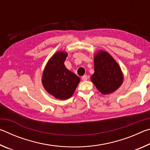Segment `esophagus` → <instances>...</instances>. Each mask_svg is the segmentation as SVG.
Instances as JSON below:
<instances>
[{"label":"esophagus","mask_w":150,"mask_h":150,"mask_svg":"<svg viewBox=\"0 0 150 150\" xmlns=\"http://www.w3.org/2000/svg\"><path fill=\"white\" fill-rule=\"evenodd\" d=\"M87 79H88L87 75H84V76H83V77H82V80L83 81H87Z\"/></svg>","instance_id":"1"}]
</instances>
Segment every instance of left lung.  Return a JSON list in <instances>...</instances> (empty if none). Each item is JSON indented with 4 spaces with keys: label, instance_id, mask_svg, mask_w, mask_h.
Returning a JSON list of instances; mask_svg holds the SVG:
<instances>
[{
    "label": "left lung",
    "instance_id": "8db88e82",
    "mask_svg": "<svg viewBox=\"0 0 150 150\" xmlns=\"http://www.w3.org/2000/svg\"><path fill=\"white\" fill-rule=\"evenodd\" d=\"M95 73L91 81L97 89L104 95L112 93L122 85L123 75L116 61L105 51L95 56Z\"/></svg>",
    "mask_w": 150,
    "mask_h": 150
}]
</instances>
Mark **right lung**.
<instances>
[{
  "label": "right lung",
  "mask_w": 150,
  "mask_h": 150,
  "mask_svg": "<svg viewBox=\"0 0 150 150\" xmlns=\"http://www.w3.org/2000/svg\"><path fill=\"white\" fill-rule=\"evenodd\" d=\"M67 54L57 52L47 62L43 73L42 83L48 93L61 100L70 98L80 82V78L64 65Z\"/></svg>",
  "instance_id": "add662e5"
}]
</instances>
